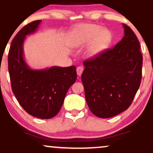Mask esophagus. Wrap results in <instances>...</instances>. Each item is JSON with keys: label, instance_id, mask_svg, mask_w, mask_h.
I'll return each instance as SVG.
<instances>
[{"label": "esophagus", "instance_id": "obj_1", "mask_svg": "<svg viewBox=\"0 0 153 153\" xmlns=\"http://www.w3.org/2000/svg\"><path fill=\"white\" fill-rule=\"evenodd\" d=\"M83 70H84V69H83L82 67H77V69H76V71H77V76H80L81 75H82V74Z\"/></svg>", "mask_w": 153, "mask_h": 153}]
</instances>
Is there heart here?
<instances>
[{
  "mask_svg": "<svg viewBox=\"0 0 153 153\" xmlns=\"http://www.w3.org/2000/svg\"><path fill=\"white\" fill-rule=\"evenodd\" d=\"M74 43L76 46H82L89 42L87 49L88 56L100 53L107 47L111 40V34L97 25H84L77 28L74 33Z\"/></svg>",
  "mask_w": 153,
  "mask_h": 153,
  "instance_id": "1",
  "label": "heart"
}]
</instances>
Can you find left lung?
I'll use <instances>...</instances> for the list:
<instances>
[{"label": "left lung", "instance_id": "left-lung-1", "mask_svg": "<svg viewBox=\"0 0 153 153\" xmlns=\"http://www.w3.org/2000/svg\"><path fill=\"white\" fill-rule=\"evenodd\" d=\"M124 36L113 48L85 60L82 74L85 99L93 114L109 118L126 111L142 79L143 57L133 31L123 24Z\"/></svg>", "mask_w": 153, "mask_h": 153}]
</instances>
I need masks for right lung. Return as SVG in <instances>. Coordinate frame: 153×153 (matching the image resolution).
Returning <instances> with one entry per match:
<instances>
[{"instance_id": "obj_1", "label": "right lung", "mask_w": 153, "mask_h": 153, "mask_svg": "<svg viewBox=\"0 0 153 153\" xmlns=\"http://www.w3.org/2000/svg\"><path fill=\"white\" fill-rule=\"evenodd\" d=\"M41 20L25 26L13 38L8 55V69L11 89L22 108L40 119H51L62 107L70 86L77 78L76 67H51L32 69L24 59L26 36L37 30Z\"/></svg>"}]
</instances>
